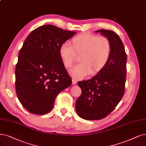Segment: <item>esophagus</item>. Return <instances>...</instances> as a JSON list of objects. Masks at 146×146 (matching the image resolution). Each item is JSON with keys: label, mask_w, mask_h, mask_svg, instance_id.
I'll return each mask as SVG.
<instances>
[{"label": "esophagus", "mask_w": 146, "mask_h": 146, "mask_svg": "<svg viewBox=\"0 0 146 146\" xmlns=\"http://www.w3.org/2000/svg\"><path fill=\"white\" fill-rule=\"evenodd\" d=\"M77 83V81L75 80V79H74V78H72V84H76V83Z\"/></svg>", "instance_id": "obj_1"}]
</instances>
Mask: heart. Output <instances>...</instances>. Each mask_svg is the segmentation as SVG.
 Returning a JSON list of instances; mask_svg holds the SVG:
<instances>
[{
	"instance_id": "1",
	"label": "heart",
	"mask_w": 146,
	"mask_h": 146,
	"mask_svg": "<svg viewBox=\"0 0 146 146\" xmlns=\"http://www.w3.org/2000/svg\"><path fill=\"white\" fill-rule=\"evenodd\" d=\"M111 43L106 36H99L89 32H82L74 36L71 44L65 42L59 47V55L66 68L71 67L80 55V61L69 71L77 79L100 73L107 65L111 53Z\"/></svg>"
}]
</instances>
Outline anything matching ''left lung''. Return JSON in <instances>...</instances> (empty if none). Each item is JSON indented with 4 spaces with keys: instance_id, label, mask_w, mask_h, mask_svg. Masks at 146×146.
<instances>
[{
    "instance_id": "8db88e82",
    "label": "left lung",
    "mask_w": 146,
    "mask_h": 146,
    "mask_svg": "<svg viewBox=\"0 0 146 146\" xmlns=\"http://www.w3.org/2000/svg\"><path fill=\"white\" fill-rule=\"evenodd\" d=\"M106 36L111 43V53L107 65L94 77L78 81L81 94L75 103L80 117L101 120L111 113L125 90L127 56L124 45L117 33L101 29L96 31Z\"/></svg>"
}]
</instances>
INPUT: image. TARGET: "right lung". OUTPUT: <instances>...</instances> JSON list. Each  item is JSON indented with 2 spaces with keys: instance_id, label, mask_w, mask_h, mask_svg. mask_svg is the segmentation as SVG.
I'll return each instance as SVG.
<instances>
[{
  "instance_id": "add662e5",
  "label": "right lung",
  "mask_w": 146,
  "mask_h": 146,
  "mask_svg": "<svg viewBox=\"0 0 146 146\" xmlns=\"http://www.w3.org/2000/svg\"><path fill=\"white\" fill-rule=\"evenodd\" d=\"M75 33L46 25L32 31L25 40L15 67V91L29 112L49 113L57 95L71 85L59 50Z\"/></svg>"
}]
</instances>
